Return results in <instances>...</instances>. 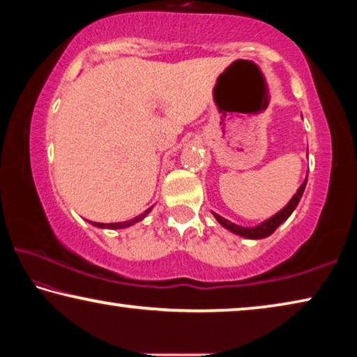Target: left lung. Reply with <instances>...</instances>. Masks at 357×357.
<instances>
[{
  "label": "left lung",
  "mask_w": 357,
  "mask_h": 357,
  "mask_svg": "<svg viewBox=\"0 0 357 357\" xmlns=\"http://www.w3.org/2000/svg\"><path fill=\"white\" fill-rule=\"evenodd\" d=\"M305 185H307V179L303 181V184L298 188L297 194L292 197L291 202L287 203V205L281 209L280 213H276L275 216H271L270 219L265 220V222L256 225V227H241V225H236L234 222H230V220L224 219L222 216H219V214L213 213L214 218L218 219V222L220 225H224L225 229H229L230 231H234V234L240 235V236H245V238H251V240H259V238H265V236H268L273 234V231L280 227V225L284 222V220L291 216L294 209L298 205V202H301L302 195H303V190H305Z\"/></svg>",
  "instance_id": "8db88e82"
}]
</instances>
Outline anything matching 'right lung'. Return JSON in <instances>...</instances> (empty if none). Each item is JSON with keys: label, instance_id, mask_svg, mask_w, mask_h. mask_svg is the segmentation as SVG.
I'll return each mask as SVG.
<instances>
[{"label": "right lung", "instance_id": "right-lung-1", "mask_svg": "<svg viewBox=\"0 0 357 357\" xmlns=\"http://www.w3.org/2000/svg\"><path fill=\"white\" fill-rule=\"evenodd\" d=\"M152 208L146 209V211L143 214H139V216L130 219V220H126V222H112V224H101V222H90L92 225H95V227H100V229H123V227H130V225H133L135 222H138V220H141L143 218H146L149 214Z\"/></svg>", "mask_w": 357, "mask_h": 357}]
</instances>
